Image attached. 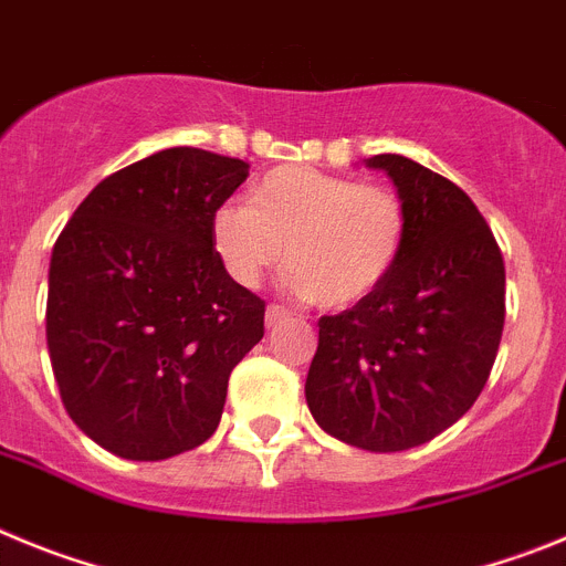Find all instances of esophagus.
<instances>
[{"mask_svg":"<svg viewBox=\"0 0 566 566\" xmlns=\"http://www.w3.org/2000/svg\"><path fill=\"white\" fill-rule=\"evenodd\" d=\"M287 318H290V313L284 307H279V304H271V307H268V313H264V324H268V327H279V324Z\"/></svg>","mask_w":566,"mask_h":566,"instance_id":"34e87169","label":"esophagus"}]
</instances>
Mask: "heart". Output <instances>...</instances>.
Here are the masks:
<instances>
[{
  "label": "heart",
  "mask_w": 566,
  "mask_h": 566,
  "mask_svg": "<svg viewBox=\"0 0 566 566\" xmlns=\"http://www.w3.org/2000/svg\"><path fill=\"white\" fill-rule=\"evenodd\" d=\"M409 217L384 186L310 166H282L253 186L248 206L211 213V245L242 287H256L287 259L290 287L321 307H353L395 271Z\"/></svg>",
  "instance_id": "1"
}]
</instances>
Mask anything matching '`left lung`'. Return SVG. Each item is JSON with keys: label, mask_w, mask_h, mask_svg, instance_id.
<instances>
[{"label": "left lung", "mask_w": 566, "mask_h": 566, "mask_svg": "<svg viewBox=\"0 0 566 566\" xmlns=\"http://www.w3.org/2000/svg\"><path fill=\"white\" fill-rule=\"evenodd\" d=\"M409 217L395 271L318 321L310 415L346 446L389 454L434 440L485 389L505 327V262L471 197L403 155H375Z\"/></svg>", "instance_id": "8db88e82"}]
</instances>
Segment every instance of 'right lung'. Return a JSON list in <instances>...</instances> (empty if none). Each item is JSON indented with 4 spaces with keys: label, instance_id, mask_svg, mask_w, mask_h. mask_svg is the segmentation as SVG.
Segmentation results:
<instances>
[{
    "label": "right lung",
    "instance_id": "add662e5",
    "mask_svg": "<svg viewBox=\"0 0 566 566\" xmlns=\"http://www.w3.org/2000/svg\"><path fill=\"white\" fill-rule=\"evenodd\" d=\"M245 160L175 146L115 171L55 239L48 349L61 403L90 440L137 462L217 431L233 366L264 335V302L211 245V213Z\"/></svg>",
    "mask_w": 566,
    "mask_h": 566
}]
</instances>
